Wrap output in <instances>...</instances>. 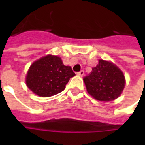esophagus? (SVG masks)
Returning a JSON list of instances; mask_svg holds the SVG:
<instances>
[{
    "mask_svg": "<svg viewBox=\"0 0 145 145\" xmlns=\"http://www.w3.org/2000/svg\"><path fill=\"white\" fill-rule=\"evenodd\" d=\"M84 74H85V72H84V71H79V72H78V75L81 76V77H82V76L84 75Z\"/></svg>",
    "mask_w": 145,
    "mask_h": 145,
    "instance_id": "obj_1",
    "label": "esophagus"
}]
</instances>
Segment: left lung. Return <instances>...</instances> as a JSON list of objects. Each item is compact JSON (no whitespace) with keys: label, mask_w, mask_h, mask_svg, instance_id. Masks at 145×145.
I'll list each match as a JSON object with an SVG mask.
<instances>
[{"label":"left lung","mask_w":145,"mask_h":145,"mask_svg":"<svg viewBox=\"0 0 145 145\" xmlns=\"http://www.w3.org/2000/svg\"><path fill=\"white\" fill-rule=\"evenodd\" d=\"M88 93L102 101L114 100L122 94L126 84L123 73L116 64L104 60H99L96 67L88 76L84 78Z\"/></svg>","instance_id":"8db88e82"}]
</instances>
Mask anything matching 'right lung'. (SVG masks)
Masks as SVG:
<instances>
[{"label":"right lung","mask_w":145,"mask_h":145,"mask_svg":"<svg viewBox=\"0 0 145 145\" xmlns=\"http://www.w3.org/2000/svg\"><path fill=\"white\" fill-rule=\"evenodd\" d=\"M75 75L60 57L48 54L34 61L28 70L25 83L34 94L50 97L64 90L71 78Z\"/></svg>","instance_id":"obj_1"}]
</instances>
